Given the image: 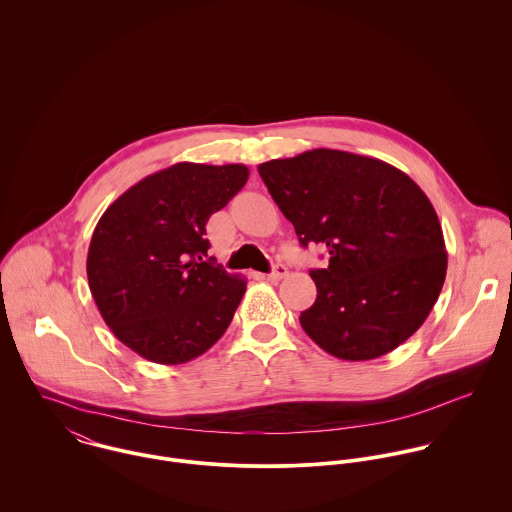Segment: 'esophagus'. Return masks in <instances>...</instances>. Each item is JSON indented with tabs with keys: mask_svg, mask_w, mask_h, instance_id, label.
Masks as SVG:
<instances>
[{
	"mask_svg": "<svg viewBox=\"0 0 512 512\" xmlns=\"http://www.w3.org/2000/svg\"><path fill=\"white\" fill-rule=\"evenodd\" d=\"M286 276H288V268H286L284 264H276V266L272 268V272L268 274V278L274 280V282H278V280H282V278H286Z\"/></svg>",
	"mask_w": 512,
	"mask_h": 512,
	"instance_id": "1",
	"label": "esophagus"
}]
</instances>
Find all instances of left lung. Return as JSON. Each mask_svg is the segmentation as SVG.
<instances>
[{"label": "left lung", "mask_w": 512, "mask_h": 512, "mask_svg": "<svg viewBox=\"0 0 512 512\" xmlns=\"http://www.w3.org/2000/svg\"><path fill=\"white\" fill-rule=\"evenodd\" d=\"M299 244H323L329 266L309 272L315 303L303 331L329 355L370 361L412 337L438 301L447 252L426 193L366 155L311 149L258 165Z\"/></svg>", "instance_id": "8db88e82"}]
</instances>
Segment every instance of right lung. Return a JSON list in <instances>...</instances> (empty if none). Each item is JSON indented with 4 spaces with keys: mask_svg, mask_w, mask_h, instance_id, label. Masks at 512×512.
Here are the masks:
<instances>
[{
    "mask_svg": "<svg viewBox=\"0 0 512 512\" xmlns=\"http://www.w3.org/2000/svg\"><path fill=\"white\" fill-rule=\"evenodd\" d=\"M240 163H175L120 195L100 217L86 258L98 311L134 353L183 365L228 329L246 292L207 258V222L246 185Z\"/></svg>",
    "mask_w": 512,
    "mask_h": 512,
    "instance_id": "add662e5",
    "label": "right lung"
}]
</instances>
